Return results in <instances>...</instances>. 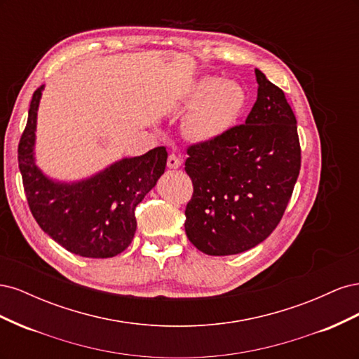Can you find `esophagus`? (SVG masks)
Masks as SVG:
<instances>
[{"mask_svg":"<svg viewBox=\"0 0 359 359\" xmlns=\"http://www.w3.org/2000/svg\"><path fill=\"white\" fill-rule=\"evenodd\" d=\"M168 166L170 169H178L181 166V158L177 156V154H169L168 157Z\"/></svg>","mask_w":359,"mask_h":359,"instance_id":"esophagus-1","label":"esophagus"}]
</instances>
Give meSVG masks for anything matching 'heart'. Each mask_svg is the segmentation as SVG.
Listing matches in <instances>:
<instances>
[{
    "instance_id": "b5f03b06",
    "label": "heart",
    "mask_w": 359,
    "mask_h": 359,
    "mask_svg": "<svg viewBox=\"0 0 359 359\" xmlns=\"http://www.w3.org/2000/svg\"><path fill=\"white\" fill-rule=\"evenodd\" d=\"M194 106L190 127L201 137H214L229 127L245 104V91L233 81L206 76L194 88Z\"/></svg>"
}]
</instances>
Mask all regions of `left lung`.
I'll list each match as a JSON object with an SVG mask.
<instances>
[{"instance_id":"8db88e82","label":"left lung","mask_w":359,"mask_h":359,"mask_svg":"<svg viewBox=\"0 0 359 359\" xmlns=\"http://www.w3.org/2000/svg\"><path fill=\"white\" fill-rule=\"evenodd\" d=\"M255 73L257 99L245 124L187 147L193 194L184 226L190 243L210 256L243 253L268 238L299 175L295 114L285 93Z\"/></svg>"}]
</instances>
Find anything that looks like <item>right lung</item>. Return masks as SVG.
I'll return each instance as SVG.
<instances>
[{"mask_svg":"<svg viewBox=\"0 0 359 359\" xmlns=\"http://www.w3.org/2000/svg\"><path fill=\"white\" fill-rule=\"evenodd\" d=\"M43 85L32 94L28 121L18 145L19 170L29 211L43 232L70 253L114 257L130 245L136 232L135 210L166 168L165 147L123 158L90 180L58 184L34 165L36 119Z\"/></svg>","mask_w":359,"mask_h":359,"instance_id":"1","label":"right lung"}]
</instances>
